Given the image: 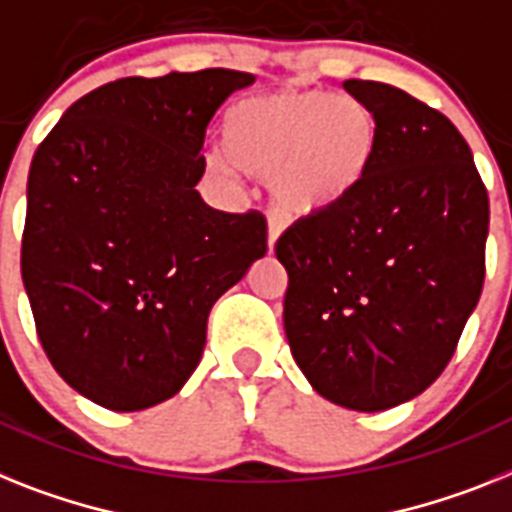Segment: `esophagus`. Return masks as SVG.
<instances>
[{"mask_svg":"<svg viewBox=\"0 0 512 512\" xmlns=\"http://www.w3.org/2000/svg\"><path fill=\"white\" fill-rule=\"evenodd\" d=\"M283 226L281 221H276V218H268V249L273 252L276 249V242H278V236H281Z\"/></svg>","mask_w":512,"mask_h":512,"instance_id":"obj_1","label":"esophagus"}]
</instances>
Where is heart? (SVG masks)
Listing matches in <instances>:
<instances>
[{
  "label": "heart",
  "instance_id": "b5f03b06",
  "mask_svg": "<svg viewBox=\"0 0 512 512\" xmlns=\"http://www.w3.org/2000/svg\"><path fill=\"white\" fill-rule=\"evenodd\" d=\"M375 114L351 96L322 90L270 93L239 101L223 124L226 156L208 169L270 179V200L294 218L341 208L362 190L377 156Z\"/></svg>",
  "mask_w": 512,
  "mask_h": 512
}]
</instances>
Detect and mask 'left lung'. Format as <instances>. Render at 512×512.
<instances>
[{
	"label": "left lung",
	"mask_w": 512,
	"mask_h": 512,
	"mask_svg": "<svg viewBox=\"0 0 512 512\" xmlns=\"http://www.w3.org/2000/svg\"><path fill=\"white\" fill-rule=\"evenodd\" d=\"M343 88L375 114V166L349 203L278 239L283 328L322 398L385 411L448 367L484 286L489 197L445 114L393 85Z\"/></svg>",
	"instance_id": "8db88e82"
}]
</instances>
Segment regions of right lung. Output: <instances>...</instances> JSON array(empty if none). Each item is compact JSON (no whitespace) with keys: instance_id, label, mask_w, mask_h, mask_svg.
Segmentation results:
<instances>
[{"instance_id":"1","label":"right lung","mask_w":512,"mask_h":512,"mask_svg":"<svg viewBox=\"0 0 512 512\" xmlns=\"http://www.w3.org/2000/svg\"><path fill=\"white\" fill-rule=\"evenodd\" d=\"M252 83L221 67L124 77L72 103L38 145L25 294L59 377L103 409L179 393L218 296L268 252L260 213H221L195 190L210 119Z\"/></svg>"}]
</instances>
